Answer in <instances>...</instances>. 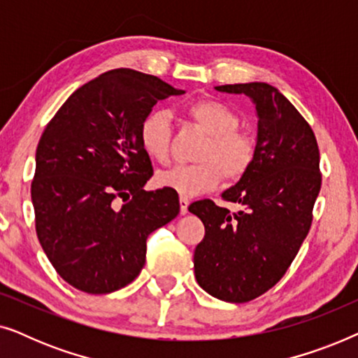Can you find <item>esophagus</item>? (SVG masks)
<instances>
[{"label": "esophagus", "mask_w": 358, "mask_h": 358, "mask_svg": "<svg viewBox=\"0 0 358 358\" xmlns=\"http://www.w3.org/2000/svg\"><path fill=\"white\" fill-rule=\"evenodd\" d=\"M179 207H180V215H185L189 212V199L180 197L179 199Z\"/></svg>", "instance_id": "1"}]
</instances>
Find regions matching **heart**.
I'll return each instance as SVG.
<instances>
[{"label":"heart","mask_w":358,"mask_h":358,"mask_svg":"<svg viewBox=\"0 0 358 358\" xmlns=\"http://www.w3.org/2000/svg\"><path fill=\"white\" fill-rule=\"evenodd\" d=\"M187 115L207 135L195 155L200 163L159 173L156 180L161 187L174 190L180 197H195L217 187L223 178L229 182L241 180L256 159V141L246 131L238 130L241 125L238 112L224 102L202 99L187 107ZM138 141L146 155L168 163L173 146L169 112H148L138 125Z\"/></svg>","instance_id":"obj_1"}]
</instances>
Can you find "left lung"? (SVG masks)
Here are the masks:
<instances>
[{"label":"left lung","instance_id":"1","mask_svg":"<svg viewBox=\"0 0 358 358\" xmlns=\"http://www.w3.org/2000/svg\"><path fill=\"white\" fill-rule=\"evenodd\" d=\"M246 94L256 104V159L249 173L224 190L238 213L199 200L189 207L205 227L194 252L199 285L218 300L246 303L275 285L300 251L321 189L315 131L295 106L267 83L217 86Z\"/></svg>","mask_w":358,"mask_h":358}]
</instances>
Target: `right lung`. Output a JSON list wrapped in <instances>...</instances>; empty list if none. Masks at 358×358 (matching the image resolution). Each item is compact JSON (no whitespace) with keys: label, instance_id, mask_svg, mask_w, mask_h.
Returning a JSON list of instances; mask_svg holds the SVG:
<instances>
[{"label":"right lung","instance_id":"right-lung-1","mask_svg":"<svg viewBox=\"0 0 358 358\" xmlns=\"http://www.w3.org/2000/svg\"><path fill=\"white\" fill-rule=\"evenodd\" d=\"M184 94L159 78L119 68L68 97L36 151V231L58 275L102 295L134 282L146 238L179 213L174 190L143 189L150 156L138 125L158 101Z\"/></svg>","mask_w":358,"mask_h":358}]
</instances>
